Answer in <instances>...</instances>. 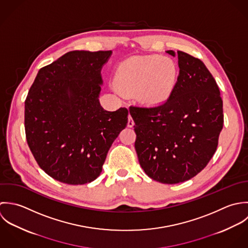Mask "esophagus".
I'll use <instances>...</instances> for the list:
<instances>
[{
	"instance_id": "obj_1",
	"label": "esophagus",
	"mask_w": 248,
	"mask_h": 248,
	"mask_svg": "<svg viewBox=\"0 0 248 248\" xmlns=\"http://www.w3.org/2000/svg\"><path fill=\"white\" fill-rule=\"evenodd\" d=\"M134 125V121L132 120V117L130 115H128V122H127V126L128 127H132Z\"/></svg>"
}]
</instances>
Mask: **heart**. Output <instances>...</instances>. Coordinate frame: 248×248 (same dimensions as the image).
I'll use <instances>...</instances> for the list:
<instances>
[{
	"label": "heart",
	"mask_w": 248,
	"mask_h": 248,
	"mask_svg": "<svg viewBox=\"0 0 248 248\" xmlns=\"http://www.w3.org/2000/svg\"><path fill=\"white\" fill-rule=\"evenodd\" d=\"M179 79L175 61L161 55H137L123 61L113 79L115 89L123 95L136 94L147 106H160L172 97Z\"/></svg>",
	"instance_id": "heart-1"
}]
</instances>
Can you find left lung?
Listing matches in <instances>:
<instances>
[{"label": "left lung", "mask_w": 248, "mask_h": 248, "mask_svg": "<svg viewBox=\"0 0 248 248\" xmlns=\"http://www.w3.org/2000/svg\"><path fill=\"white\" fill-rule=\"evenodd\" d=\"M177 55L179 79L170 99L155 107L130 106L142 169L164 184L187 181L209 163L223 126L218 86L204 63L186 52Z\"/></svg>", "instance_id": "obj_1"}]
</instances>
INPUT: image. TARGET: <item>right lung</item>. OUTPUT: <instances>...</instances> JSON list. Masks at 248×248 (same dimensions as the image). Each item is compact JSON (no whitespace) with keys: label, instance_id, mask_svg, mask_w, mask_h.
Here are the masks:
<instances>
[{"label":"right lung","instance_id":"obj_1","mask_svg":"<svg viewBox=\"0 0 248 248\" xmlns=\"http://www.w3.org/2000/svg\"><path fill=\"white\" fill-rule=\"evenodd\" d=\"M112 51L73 50L41 68L25 101L27 142L39 167L69 185L94 181L126 127L124 107L99 103L101 69Z\"/></svg>","mask_w":248,"mask_h":248}]
</instances>
